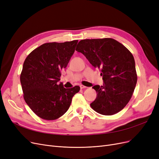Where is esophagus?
<instances>
[{"label":"esophagus","instance_id":"34e87169","mask_svg":"<svg viewBox=\"0 0 159 159\" xmlns=\"http://www.w3.org/2000/svg\"><path fill=\"white\" fill-rule=\"evenodd\" d=\"M80 88L81 89H85V88H86V87H85V86L83 85H80Z\"/></svg>","mask_w":159,"mask_h":159}]
</instances>
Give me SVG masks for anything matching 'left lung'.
<instances>
[{"mask_svg": "<svg viewBox=\"0 0 159 159\" xmlns=\"http://www.w3.org/2000/svg\"><path fill=\"white\" fill-rule=\"evenodd\" d=\"M75 50L102 71L103 85L93 87L97 97L90 104L91 108L104 115H112L121 111L131 99L137 81L131 53L112 38L82 40Z\"/></svg>", "mask_w": 159, "mask_h": 159, "instance_id": "left-lung-1", "label": "left lung"}]
</instances>
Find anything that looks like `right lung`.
Instances as JSON below:
<instances>
[{
	"mask_svg": "<svg viewBox=\"0 0 159 159\" xmlns=\"http://www.w3.org/2000/svg\"><path fill=\"white\" fill-rule=\"evenodd\" d=\"M78 40L46 43L27 56L20 74L26 103L38 117L54 120L68 110L80 86L64 88L60 71L66 69Z\"/></svg>",
	"mask_w": 159,
	"mask_h": 159,
	"instance_id": "add662e5",
	"label": "right lung"
}]
</instances>
